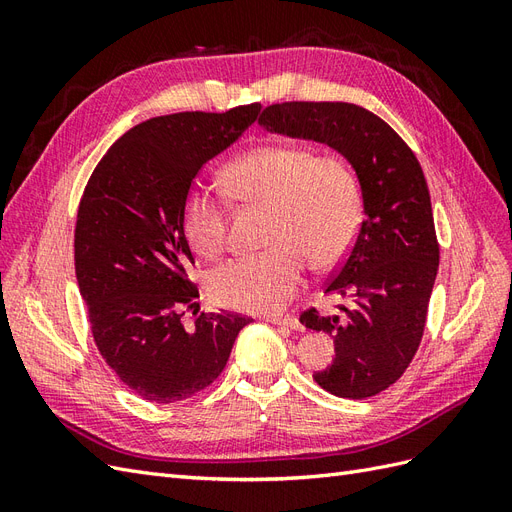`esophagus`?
<instances>
[{
	"instance_id": "obj_1",
	"label": "esophagus",
	"mask_w": 512,
	"mask_h": 512,
	"mask_svg": "<svg viewBox=\"0 0 512 512\" xmlns=\"http://www.w3.org/2000/svg\"><path fill=\"white\" fill-rule=\"evenodd\" d=\"M267 320L271 324H277V327H286V329H292V331H303L301 322L294 316H267Z\"/></svg>"
}]
</instances>
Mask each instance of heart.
I'll list each match as a JSON object with an SVG mask.
<instances>
[{"label": "heart", "mask_w": 512, "mask_h": 512, "mask_svg": "<svg viewBox=\"0 0 512 512\" xmlns=\"http://www.w3.org/2000/svg\"><path fill=\"white\" fill-rule=\"evenodd\" d=\"M226 190L241 203L269 207L267 250L239 256L209 277L213 299L239 312L282 309L305 280V256L331 267L350 250L361 222V188L352 168L299 143L254 147L226 168ZM181 226L192 250L218 258L226 247V207L205 188L183 200Z\"/></svg>", "instance_id": "obj_1"}]
</instances>
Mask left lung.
Segmentation results:
<instances>
[{"label":"left lung","instance_id":"8db88e82","mask_svg":"<svg viewBox=\"0 0 512 512\" xmlns=\"http://www.w3.org/2000/svg\"><path fill=\"white\" fill-rule=\"evenodd\" d=\"M267 132L329 145L356 173L363 222L344 265L324 288L352 301L346 318L301 314L329 333L333 363L314 380L335 397L365 399L389 389L421 344L440 265L427 181L412 149L382 121L348 102H284L262 111Z\"/></svg>","mask_w":512,"mask_h":512}]
</instances>
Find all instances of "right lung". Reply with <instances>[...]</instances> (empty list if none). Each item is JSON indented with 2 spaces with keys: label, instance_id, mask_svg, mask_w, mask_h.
Returning a JSON list of instances; mask_svg holds the SVG:
<instances>
[{
  "label": "right lung",
  "instance_id": "1",
  "mask_svg": "<svg viewBox=\"0 0 512 512\" xmlns=\"http://www.w3.org/2000/svg\"><path fill=\"white\" fill-rule=\"evenodd\" d=\"M260 104L138 123L104 153L76 215L74 269L102 359L153 404L188 399L222 374L252 318L196 314L183 200L211 158L252 126Z\"/></svg>",
  "mask_w": 512,
  "mask_h": 512
}]
</instances>
